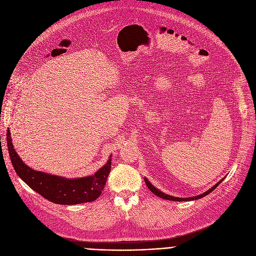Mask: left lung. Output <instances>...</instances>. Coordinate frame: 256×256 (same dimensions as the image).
<instances>
[{
	"mask_svg": "<svg viewBox=\"0 0 256 256\" xmlns=\"http://www.w3.org/2000/svg\"><path fill=\"white\" fill-rule=\"evenodd\" d=\"M224 179V178H223ZM223 179H221L220 181L218 182V184H216L212 188H210L208 190H206V192H204V194H200V196H194V198H176V196H169V194H164V192H162L161 190H157L151 182L147 179V178H144V182H146V184H147V186H148V188L154 194H156L157 196H159V198H164V200H174V202H186V200H198V198H204V196H208V194H210L218 184H221V182L223 181Z\"/></svg>",
	"mask_w": 256,
	"mask_h": 256,
	"instance_id": "1",
	"label": "left lung"
}]
</instances>
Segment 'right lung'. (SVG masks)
Returning a JSON list of instances; mask_svg holds the SVG:
<instances>
[{
	"mask_svg": "<svg viewBox=\"0 0 256 256\" xmlns=\"http://www.w3.org/2000/svg\"><path fill=\"white\" fill-rule=\"evenodd\" d=\"M7 144L12 165L18 176L34 192L58 204H77L97 200L106 184L112 169V158H109L106 164L91 176L70 179L52 175L28 167L20 159L14 149L9 128L7 130Z\"/></svg>",
	"mask_w": 256,
	"mask_h": 256,
	"instance_id": "1",
	"label": "right lung"
}]
</instances>
